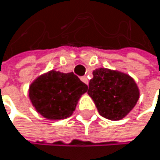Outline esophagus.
I'll return each instance as SVG.
<instances>
[{"instance_id": "1", "label": "esophagus", "mask_w": 160, "mask_h": 160, "mask_svg": "<svg viewBox=\"0 0 160 160\" xmlns=\"http://www.w3.org/2000/svg\"><path fill=\"white\" fill-rule=\"evenodd\" d=\"M82 81L85 83V84H88V78L86 77H82Z\"/></svg>"}]
</instances>
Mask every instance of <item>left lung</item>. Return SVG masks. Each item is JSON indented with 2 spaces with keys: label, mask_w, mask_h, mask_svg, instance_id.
Listing matches in <instances>:
<instances>
[{
  "label": "left lung",
  "mask_w": 160,
  "mask_h": 160,
  "mask_svg": "<svg viewBox=\"0 0 160 160\" xmlns=\"http://www.w3.org/2000/svg\"><path fill=\"white\" fill-rule=\"evenodd\" d=\"M88 95L94 101L99 113L110 120L125 118L139 100L140 91L129 75L107 68L93 71Z\"/></svg>",
  "instance_id": "1"
}]
</instances>
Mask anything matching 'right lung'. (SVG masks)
Listing matches in <instances>:
<instances>
[{
  "label": "right lung",
  "instance_id": "add662e5",
  "mask_svg": "<svg viewBox=\"0 0 160 160\" xmlns=\"http://www.w3.org/2000/svg\"><path fill=\"white\" fill-rule=\"evenodd\" d=\"M88 89L74 73L51 70L41 75L29 86V98L36 111L50 120L73 115L78 101Z\"/></svg>",
  "mask_w": 160,
  "mask_h": 160
}]
</instances>
